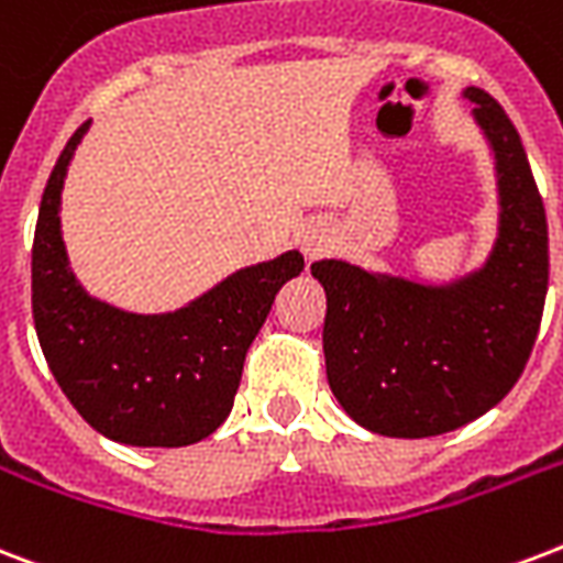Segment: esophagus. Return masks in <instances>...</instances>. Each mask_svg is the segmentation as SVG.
<instances>
[{"instance_id": "obj_1", "label": "esophagus", "mask_w": 563, "mask_h": 563, "mask_svg": "<svg viewBox=\"0 0 563 563\" xmlns=\"http://www.w3.org/2000/svg\"><path fill=\"white\" fill-rule=\"evenodd\" d=\"M300 251L307 253L310 260H316V256H321V253H328V247L333 244V235H330V230L324 224H310L300 230Z\"/></svg>"}]
</instances>
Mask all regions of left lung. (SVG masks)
<instances>
[{"label":"left lung","instance_id":"left-lung-1","mask_svg":"<svg viewBox=\"0 0 563 563\" xmlns=\"http://www.w3.org/2000/svg\"><path fill=\"white\" fill-rule=\"evenodd\" d=\"M499 170L501 227L490 263L452 286L312 263L328 291L324 363L345 413L384 437H434L508 396L538 339L549 286L547 209L520 132L499 102L466 88Z\"/></svg>","mask_w":563,"mask_h":563}]
</instances>
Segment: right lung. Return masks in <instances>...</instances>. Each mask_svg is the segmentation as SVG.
<instances>
[{"label":"right lung","instance_id":"obj_1","mask_svg":"<svg viewBox=\"0 0 563 563\" xmlns=\"http://www.w3.org/2000/svg\"><path fill=\"white\" fill-rule=\"evenodd\" d=\"M85 120L55 162L32 244V316L62 393L85 422L126 445H188L233 410L251 349L274 295L303 272L289 251L214 286L167 316H129L88 298L67 268L62 242V186Z\"/></svg>","mask_w":563,"mask_h":563}]
</instances>
